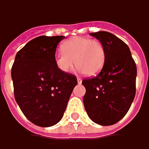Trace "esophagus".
Instances as JSON below:
<instances>
[{
    "label": "esophagus",
    "mask_w": 149,
    "mask_h": 149,
    "mask_svg": "<svg viewBox=\"0 0 149 149\" xmlns=\"http://www.w3.org/2000/svg\"><path fill=\"white\" fill-rule=\"evenodd\" d=\"M77 81H78L79 84H81V83H82V79L79 78V77H78V78H77Z\"/></svg>",
    "instance_id": "esophagus-1"
}]
</instances>
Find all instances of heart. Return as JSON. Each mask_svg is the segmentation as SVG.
<instances>
[{
  "mask_svg": "<svg viewBox=\"0 0 149 149\" xmlns=\"http://www.w3.org/2000/svg\"><path fill=\"white\" fill-rule=\"evenodd\" d=\"M62 50L56 53L54 61L57 67L64 73L69 72L76 63L80 73L93 76L101 70L106 61L107 50L98 39L74 37L63 43Z\"/></svg>",
  "mask_w": 149,
  "mask_h": 149,
  "instance_id": "heart-1",
  "label": "heart"
}]
</instances>
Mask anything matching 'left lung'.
<instances>
[{
  "mask_svg": "<svg viewBox=\"0 0 149 149\" xmlns=\"http://www.w3.org/2000/svg\"><path fill=\"white\" fill-rule=\"evenodd\" d=\"M91 35L104 44L107 57L100 73L82 81L86 90L83 102L94 123L110 126L123 119L134 100L137 66L128 46L114 34L100 31Z\"/></svg>",
  "mask_w": 149,
  "mask_h": 149,
  "instance_id": "left-lung-1",
  "label": "left lung"
}]
</instances>
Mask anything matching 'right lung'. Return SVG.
Listing matches in <instances>:
<instances>
[{"label": "right lung", "instance_id": "1", "mask_svg": "<svg viewBox=\"0 0 149 149\" xmlns=\"http://www.w3.org/2000/svg\"><path fill=\"white\" fill-rule=\"evenodd\" d=\"M63 36H40L19 50L11 68L14 96L22 113L35 125L58 123L77 85L75 75L60 70L54 61Z\"/></svg>", "mask_w": 149, "mask_h": 149}]
</instances>
